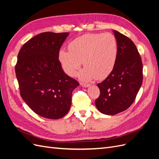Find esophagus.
I'll list each match as a JSON object with an SVG mask.
<instances>
[{"mask_svg":"<svg viewBox=\"0 0 159 159\" xmlns=\"http://www.w3.org/2000/svg\"><path fill=\"white\" fill-rule=\"evenodd\" d=\"M80 84L81 86H82V87H84V88H88L90 86V84H86V83H84V82H80Z\"/></svg>","mask_w":159,"mask_h":159,"instance_id":"obj_1","label":"esophagus"}]
</instances>
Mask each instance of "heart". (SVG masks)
Returning a JSON list of instances; mask_svg holds the SVG:
<instances>
[{
  "instance_id": "1",
  "label": "heart",
  "mask_w": 159,
  "mask_h": 159,
  "mask_svg": "<svg viewBox=\"0 0 159 159\" xmlns=\"http://www.w3.org/2000/svg\"><path fill=\"white\" fill-rule=\"evenodd\" d=\"M69 51L61 50L58 60L65 73L73 77L83 64L78 74L80 80H104L114 69L118 56L116 38L111 33L87 34L72 40Z\"/></svg>"
}]
</instances>
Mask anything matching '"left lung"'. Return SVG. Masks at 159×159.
<instances>
[{
  "label": "left lung",
  "instance_id": "obj_1",
  "mask_svg": "<svg viewBox=\"0 0 159 159\" xmlns=\"http://www.w3.org/2000/svg\"><path fill=\"white\" fill-rule=\"evenodd\" d=\"M118 44V56L111 73L98 84L100 95L95 106L101 113L113 115L128 109L143 82V63L136 46L128 37L113 30Z\"/></svg>",
  "mask_w": 159,
  "mask_h": 159
}]
</instances>
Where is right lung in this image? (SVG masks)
<instances>
[{"label": "right lung", "instance_id": "right-lung-1", "mask_svg": "<svg viewBox=\"0 0 159 159\" xmlns=\"http://www.w3.org/2000/svg\"><path fill=\"white\" fill-rule=\"evenodd\" d=\"M68 32H43L22 46L15 66L22 99L43 117L57 119L68 113L78 81L64 73L58 60Z\"/></svg>", "mask_w": 159, "mask_h": 159}]
</instances>
